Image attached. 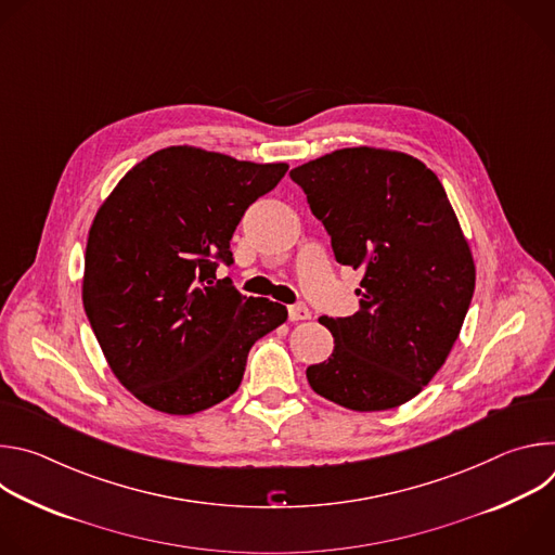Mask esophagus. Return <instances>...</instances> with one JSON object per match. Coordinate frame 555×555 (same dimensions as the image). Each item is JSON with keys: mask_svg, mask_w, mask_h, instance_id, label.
I'll return each instance as SVG.
<instances>
[{"mask_svg": "<svg viewBox=\"0 0 555 555\" xmlns=\"http://www.w3.org/2000/svg\"><path fill=\"white\" fill-rule=\"evenodd\" d=\"M287 311H289V321H294V323L311 319V311H309V307L305 302H294V305L287 307Z\"/></svg>", "mask_w": 555, "mask_h": 555, "instance_id": "obj_1", "label": "esophagus"}]
</instances>
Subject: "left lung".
Instances as JSON below:
<instances>
[{
	"label": "left lung",
	"mask_w": 555,
	"mask_h": 555,
	"mask_svg": "<svg viewBox=\"0 0 555 555\" xmlns=\"http://www.w3.org/2000/svg\"><path fill=\"white\" fill-rule=\"evenodd\" d=\"M289 178L336 261L362 272L360 309L319 319L334 353L307 366L309 386L360 413L406 404L443 366L477 279L439 178L413 155L373 146L338 149Z\"/></svg>",
	"instance_id": "1"
}]
</instances>
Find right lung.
Instances as JSON below:
<instances>
[{"label":"right lung","instance_id":"right-lung-1","mask_svg":"<svg viewBox=\"0 0 555 555\" xmlns=\"http://www.w3.org/2000/svg\"><path fill=\"white\" fill-rule=\"evenodd\" d=\"M287 165H257L197 146L138 163L90 228L83 307L118 382L160 413L193 415L240 388L250 347L287 321L244 296L217 266L244 212Z\"/></svg>","mask_w":555,"mask_h":555}]
</instances>
